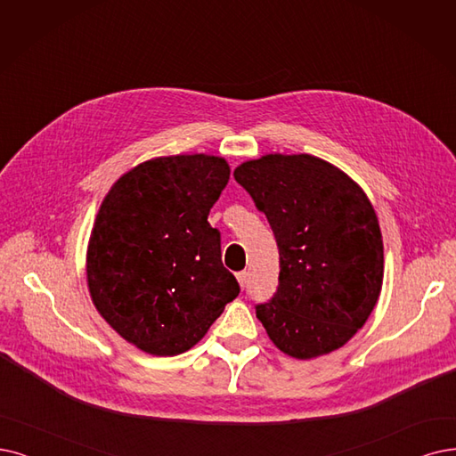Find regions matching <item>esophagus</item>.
I'll return each mask as SVG.
<instances>
[{
  "mask_svg": "<svg viewBox=\"0 0 456 456\" xmlns=\"http://www.w3.org/2000/svg\"><path fill=\"white\" fill-rule=\"evenodd\" d=\"M238 281H240L241 288H245V286H247V281H248V273H247V271H240V273H238Z\"/></svg>",
  "mask_w": 456,
  "mask_h": 456,
  "instance_id": "34e87169",
  "label": "esophagus"
}]
</instances>
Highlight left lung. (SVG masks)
<instances>
[{"label": "left lung", "mask_w": 456, "mask_h": 456, "mask_svg": "<svg viewBox=\"0 0 456 456\" xmlns=\"http://www.w3.org/2000/svg\"><path fill=\"white\" fill-rule=\"evenodd\" d=\"M233 177L267 216L279 247V286L256 316L296 359L330 354L370 316L384 281V243L365 192L313 155H265Z\"/></svg>", "instance_id": "left-lung-1"}]
</instances>
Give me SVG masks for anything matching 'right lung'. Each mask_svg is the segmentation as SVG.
<instances>
[{
  "instance_id": "obj_1",
  "label": "right lung",
  "mask_w": 456,
  "mask_h": 456,
  "mask_svg": "<svg viewBox=\"0 0 456 456\" xmlns=\"http://www.w3.org/2000/svg\"><path fill=\"white\" fill-rule=\"evenodd\" d=\"M221 157L174 155L116 181L87 247V286L101 316L151 355L183 354L240 296L208 215L228 185Z\"/></svg>"
}]
</instances>
